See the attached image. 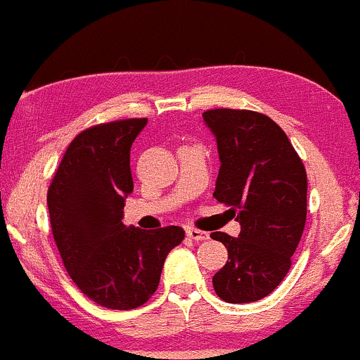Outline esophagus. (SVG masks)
I'll use <instances>...</instances> for the list:
<instances>
[{"instance_id": "esophagus-1", "label": "esophagus", "mask_w": 360, "mask_h": 360, "mask_svg": "<svg viewBox=\"0 0 360 360\" xmlns=\"http://www.w3.org/2000/svg\"><path fill=\"white\" fill-rule=\"evenodd\" d=\"M187 237L192 238V240L199 242V240H207L210 235L202 230H197V228H187Z\"/></svg>"}]
</instances>
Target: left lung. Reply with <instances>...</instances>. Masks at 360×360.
Returning a JSON list of instances; mask_svg holds the SVG:
<instances>
[{"label":"left lung","mask_w":360,"mask_h":360,"mask_svg":"<svg viewBox=\"0 0 360 360\" xmlns=\"http://www.w3.org/2000/svg\"><path fill=\"white\" fill-rule=\"evenodd\" d=\"M219 153L216 200L237 211V238L214 231L228 250L212 276L230 304L264 299L287 276L307 216V173L287 134L266 115L216 108L202 113Z\"/></svg>","instance_id":"1"}]
</instances>
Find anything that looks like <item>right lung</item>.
<instances>
[{
  "label": "right lung",
  "instance_id": "1",
  "mask_svg": "<svg viewBox=\"0 0 360 360\" xmlns=\"http://www.w3.org/2000/svg\"><path fill=\"white\" fill-rule=\"evenodd\" d=\"M148 118L99 123L70 142L48 188L51 231L73 283L108 309H135L160 285L169 250L184 228H127L125 199L134 191L130 148Z\"/></svg>",
  "mask_w": 360,
  "mask_h": 360
}]
</instances>
